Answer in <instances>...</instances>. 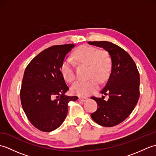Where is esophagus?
Segmentation results:
<instances>
[{
    "label": "esophagus",
    "instance_id": "34e87169",
    "mask_svg": "<svg viewBox=\"0 0 156 156\" xmlns=\"http://www.w3.org/2000/svg\"><path fill=\"white\" fill-rule=\"evenodd\" d=\"M87 97H80L78 98V100L79 101H82V102H84V101H86L87 100Z\"/></svg>",
    "mask_w": 156,
    "mask_h": 156
}]
</instances>
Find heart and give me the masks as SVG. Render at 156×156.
<instances>
[{
	"instance_id": "heart-1",
	"label": "heart",
	"mask_w": 156,
	"mask_h": 156,
	"mask_svg": "<svg viewBox=\"0 0 156 156\" xmlns=\"http://www.w3.org/2000/svg\"><path fill=\"white\" fill-rule=\"evenodd\" d=\"M73 56L76 61L89 66L88 77L91 78L87 81L75 82L72 86V92L80 97H87L98 89L97 79L100 82L107 79L112 68L111 59L107 52L86 45L76 49ZM60 71L66 81L72 82L75 80L74 66L70 59L66 58L63 60Z\"/></svg>"
}]
</instances>
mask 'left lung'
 I'll return each instance as SVG.
<instances>
[{"label":"left lung","mask_w":156,"mask_h":156,"mask_svg":"<svg viewBox=\"0 0 156 156\" xmlns=\"http://www.w3.org/2000/svg\"><path fill=\"white\" fill-rule=\"evenodd\" d=\"M108 52L112 62L110 76L101 93L108 95L107 101L92 97L98 105L91 118L104 127L115 126L127 119L140 97V74L136 64L127 51L109 41H88Z\"/></svg>","instance_id":"left-lung-1"}]
</instances>
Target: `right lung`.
<instances>
[{
	"label": "right lung",
	"instance_id": "add662e5",
	"mask_svg": "<svg viewBox=\"0 0 156 156\" xmlns=\"http://www.w3.org/2000/svg\"><path fill=\"white\" fill-rule=\"evenodd\" d=\"M74 44L54 45L35 57L26 68L20 97L23 111L35 127L44 132L55 130L64 121L68 104L76 96H66L69 90L60 67Z\"/></svg>",
	"mask_w": 156,
	"mask_h": 156
}]
</instances>
